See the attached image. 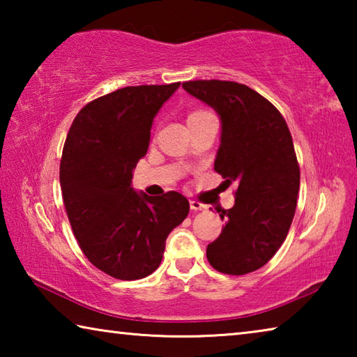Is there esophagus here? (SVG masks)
Instances as JSON below:
<instances>
[{"label":"esophagus","mask_w":357,"mask_h":357,"mask_svg":"<svg viewBox=\"0 0 357 357\" xmlns=\"http://www.w3.org/2000/svg\"><path fill=\"white\" fill-rule=\"evenodd\" d=\"M190 209H193V211H206L208 206H206V204L200 203V202H197V200H190Z\"/></svg>","instance_id":"34e87169"}]
</instances>
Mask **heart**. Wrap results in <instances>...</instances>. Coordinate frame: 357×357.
Returning <instances> with one entry per match:
<instances>
[{"label": "heart", "mask_w": 357, "mask_h": 357, "mask_svg": "<svg viewBox=\"0 0 357 357\" xmlns=\"http://www.w3.org/2000/svg\"><path fill=\"white\" fill-rule=\"evenodd\" d=\"M211 114L208 110H204V108H192V110L187 113V123H193V121H198L204 116H208Z\"/></svg>", "instance_id": "1"}]
</instances>
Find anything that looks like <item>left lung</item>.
<instances>
[{
	"label": "left lung",
	"instance_id": "obj_1",
	"mask_svg": "<svg viewBox=\"0 0 357 357\" xmlns=\"http://www.w3.org/2000/svg\"><path fill=\"white\" fill-rule=\"evenodd\" d=\"M183 88L220 114L214 170L227 185L238 183L234 206L217 209L225 227L208 245V261L223 274L253 273L280 249L296 213L301 170L287 121L243 83L193 80Z\"/></svg>",
	"mask_w": 357,
	"mask_h": 357
}]
</instances>
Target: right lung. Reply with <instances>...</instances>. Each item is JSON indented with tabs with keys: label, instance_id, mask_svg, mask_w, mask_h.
Here are the masks:
<instances>
[{
	"label": "right lung",
	"instance_id": "right-lung-1",
	"mask_svg": "<svg viewBox=\"0 0 357 357\" xmlns=\"http://www.w3.org/2000/svg\"><path fill=\"white\" fill-rule=\"evenodd\" d=\"M179 84L126 86L94 99L66 137L59 183L72 231L89 263L114 279L153 274L167 236L189 214L178 192L148 197L130 187L155 113Z\"/></svg>",
	"mask_w": 357,
	"mask_h": 357
}]
</instances>
